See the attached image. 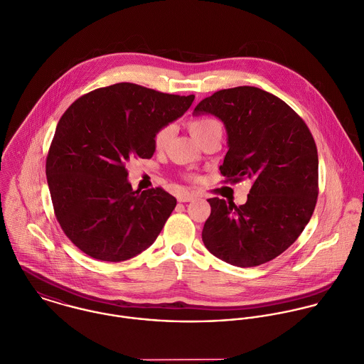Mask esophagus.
<instances>
[{
  "label": "esophagus",
  "mask_w": 364,
  "mask_h": 364,
  "mask_svg": "<svg viewBox=\"0 0 364 364\" xmlns=\"http://www.w3.org/2000/svg\"><path fill=\"white\" fill-rule=\"evenodd\" d=\"M194 198H196V196L191 194V193H188V191H181V193L177 194V201H178V203H190V201H193Z\"/></svg>",
  "instance_id": "34e87169"
}]
</instances>
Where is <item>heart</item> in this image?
Returning <instances> with one entry per match:
<instances>
[{"label": "heart", "instance_id": "heart-1", "mask_svg": "<svg viewBox=\"0 0 364 364\" xmlns=\"http://www.w3.org/2000/svg\"><path fill=\"white\" fill-rule=\"evenodd\" d=\"M191 135L197 139V142L203 144L204 141L219 136L222 138L223 134V125L222 122L217 118H211V117H203V118H196L191 119L187 124ZM173 135V129L170 125H163L160 128H157L153 134V147L156 151H163L167 145L168 141Z\"/></svg>", "mask_w": 364, "mask_h": 364}]
</instances>
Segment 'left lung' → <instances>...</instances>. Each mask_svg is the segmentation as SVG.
<instances>
[{
    "instance_id": "left-lung-1",
    "label": "left lung",
    "mask_w": 364,
    "mask_h": 364,
    "mask_svg": "<svg viewBox=\"0 0 364 364\" xmlns=\"http://www.w3.org/2000/svg\"><path fill=\"white\" fill-rule=\"evenodd\" d=\"M193 114H213L225 124L223 183L252 181L243 205L208 200L205 247L237 267L276 259L298 239L316 205L318 151L311 131L283 100L250 85L219 90Z\"/></svg>"
}]
</instances>
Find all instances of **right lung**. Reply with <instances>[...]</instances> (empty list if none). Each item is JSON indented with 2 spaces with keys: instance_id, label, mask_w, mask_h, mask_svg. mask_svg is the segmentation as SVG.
Returning a JSON list of instances; mask_svg holds the SVG:
<instances>
[{
  "instance_id": "1",
  "label": "right lung",
  "mask_w": 364,
  "mask_h": 364,
  "mask_svg": "<svg viewBox=\"0 0 364 364\" xmlns=\"http://www.w3.org/2000/svg\"><path fill=\"white\" fill-rule=\"evenodd\" d=\"M193 101L194 95L118 82L81 95L62 115L46 177L56 219L81 252L124 262L156 240L177 201L161 187L134 191L125 164L150 159L154 131Z\"/></svg>"
}]
</instances>
